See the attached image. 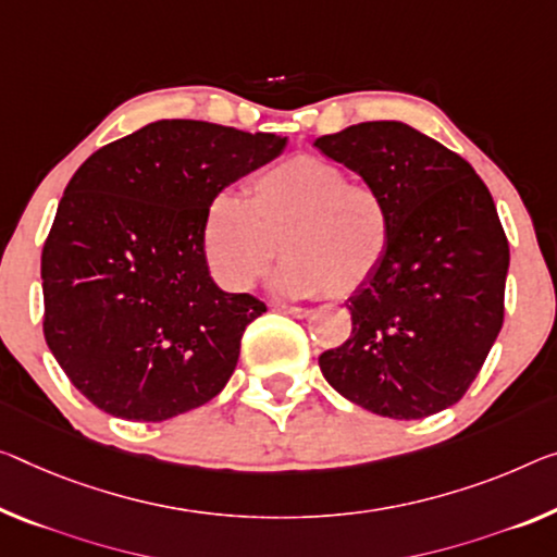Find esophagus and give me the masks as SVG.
Here are the masks:
<instances>
[{
    "label": "esophagus",
    "instance_id": "obj_1",
    "mask_svg": "<svg viewBox=\"0 0 557 557\" xmlns=\"http://www.w3.org/2000/svg\"><path fill=\"white\" fill-rule=\"evenodd\" d=\"M278 311L294 315V319H306V315H311V311H308V308H301V306H286V304H281Z\"/></svg>",
    "mask_w": 557,
    "mask_h": 557
}]
</instances>
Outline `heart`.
Instances as JSON below:
<instances>
[{"mask_svg":"<svg viewBox=\"0 0 557 557\" xmlns=\"http://www.w3.org/2000/svg\"><path fill=\"white\" fill-rule=\"evenodd\" d=\"M203 253L221 286L251 288L284 256L273 284L288 296H350L386 261L393 211L379 186L348 182L336 161L296 153L263 169L246 201L213 196L203 213Z\"/></svg>","mask_w":557,"mask_h":557,"instance_id":"1","label":"heart"}]
</instances>
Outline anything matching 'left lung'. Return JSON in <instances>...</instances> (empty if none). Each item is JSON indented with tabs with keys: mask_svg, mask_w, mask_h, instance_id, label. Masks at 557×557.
Returning <instances> with one entry per match:
<instances>
[{
	"mask_svg": "<svg viewBox=\"0 0 557 557\" xmlns=\"http://www.w3.org/2000/svg\"><path fill=\"white\" fill-rule=\"evenodd\" d=\"M386 194L393 244L348 298L354 329L319 366L341 396L413 421L458 404L503 326L508 238L463 157L404 122H363L313 141Z\"/></svg>",
	"mask_w": 557,
	"mask_h": 557,
	"instance_id": "left-lung-1",
	"label": "left lung"
}]
</instances>
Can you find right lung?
<instances>
[{"instance_id":"obj_1","label":"right lung","mask_w":557,"mask_h":557,"mask_svg":"<svg viewBox=\"0 0 557 557\" xmlns=\"http://www.w3.org/2000/svg\"><path fill=\"white\" fill-rule=\"evenodd\" d=\"M286 141L161 119L76 169L41 251L45 338L104 413L161 423L224 391L267 304L213 284L203 213Z\"/></svg>"}]
</instances>
